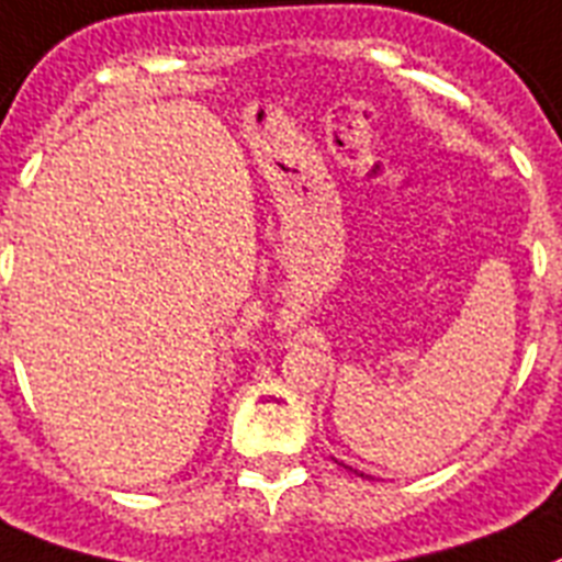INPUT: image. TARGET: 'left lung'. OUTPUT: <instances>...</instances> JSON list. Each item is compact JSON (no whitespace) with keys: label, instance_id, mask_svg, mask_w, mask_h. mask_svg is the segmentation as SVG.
<instances>
[{"label":"left lung","instance_id":"left-lung-1","mask_svg":"<svg viewBox=\"0 0 562 562\" xmlns=\"http://www.w3.org/2000/svg\"><path fill=\"white\" fill-rule=\"evenodd\" d=\"M361 476H364V474H361Z\"/></svg>","mask_w":562,"mask_h":562}]
</instances>
